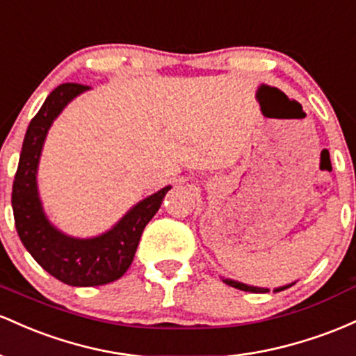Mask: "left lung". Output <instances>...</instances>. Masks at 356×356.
Returning a JSON list of instances; mask_svg holds the SVG:
<instances>
[{
    "mask_svg": "<svg viewBox=\"0 0 356 356\" xmlns=\"http://www.w3.org/2000/svg\"><path fill=\"white\" fill-rule=\"evenodd\" d=\"M223 282L225 284H229L232 287H235V289H241V291H247V293H269V289H266V287H255V286H247V284H242V282H237V281H232V279H223ZM294 284V282H293ZM293 284H287V286H282V287H277V289H274L275 293H279V291H284L287 287H291Z\"/></svg>",
    "mask_w": 356,
    "mask_h": 356,
    "instance_id": "left-lung-1",
    "label": "left lung"
}]
</instances>
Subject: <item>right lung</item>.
Here are the masks:
<instances>
[{"instance_id":"1","label":"right lung","mask_w":356,"mask_h":356,"mask_svg":"<svg viewBox=\"0 0 356 356\" xmlns=\"http://www.w3.org/2000/svg\"><path fill=\"white\" fill-rule=\"evenodd\" d=\"M89 89L82 83L69 82L50 92L26 129L11 193L15 225L25 249L55 279L79 287L102 286L124 275L133 262L143 230L171 188L165 186L141 200L113 229L99 237H69L51 225L38 198L40 154L54 119L72 99Z\"/></svg>"}]
</instances>
